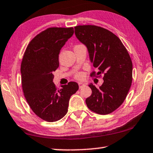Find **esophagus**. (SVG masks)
I'll return each mask as SVG.
<instances>
[{
	"label": "esophagus",
	"mask_w": 153,
	"mask_h": 153,
	"mask_svg": "<svg viewBox=\"0 0 153 153\" xmlns=\"http://www.w3.org/2000/svg\"><path fill=\"white\" fill-rule=\"evenodd\" d=\"M78 85H79V88H82L83 87V86H84L86 85V84H84L83 82H79L78 83Z\"/></svg>",
	"instance_id": "esophagus-1"
}]
</instances>
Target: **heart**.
Instances as JSON below:
<instances>
[{
    "label": "heart",
    "instance_id": "b5f03b06",
    "mask_svg": "<svg viewBox=\"0 0 153 153\" xmlns=\"http://www.w3.org/2000/svg\"><path fill=\"white\" fill-rule=\"evenodd\" d=\"M77 45H76V46H77ZM75 77H76V78L77 79H82L84 77V73L82 72V71L77 72V74L75 75Z\"/></svg>",
    "mask_w": 153,
    "mask_h": 153
}]
</instances>
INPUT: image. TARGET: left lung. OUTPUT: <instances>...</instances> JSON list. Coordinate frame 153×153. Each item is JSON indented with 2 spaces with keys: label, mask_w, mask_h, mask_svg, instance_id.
Listing matches in <instances>:
<instances>
[{
  "label": "left lung",
  "mask_w": 153,
  "mask_h": 153,
  "mask_svg": "<svg viewBox=\"0 0 153 153\" xmlns=\"http://www.w3.org/2000/svg\"><path fill=\"white\" fill-rule=\"evenodd\" d=\"M75 33L87 47L91 62L98 71L91 77L104 74V82L97 88L88 84L92 94L86 99L93 112L107 115L119 108L126 99L133 80V63L126 47L117 36L96 25H78Z\"/></svg>",
  "instance_id": "1"
}]
</instances>
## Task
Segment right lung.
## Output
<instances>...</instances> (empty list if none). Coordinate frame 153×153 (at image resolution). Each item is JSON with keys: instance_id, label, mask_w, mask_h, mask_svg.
Returning a JSON list of instances; mask_svg holds the SVG:
<instances>
[{"instance_id": "1", "label": "right lung", "mask_w": 153, "mask_h": 153, "mask_svg": "<svg viewBox=\"0 0 153 153\" xmlns=\"http://www.w3.org/2000/svg\"><path fill=\"white\" fill-rule=\"evenodd\" d=\"M74 33L73 27H50L36 36L25 51L20 67L25 97L33 112L47 122L67 114L71 96L78 84L69 82L57 88L53 74L59 67L60 51Z\"/></svg>"}]
</instances>
